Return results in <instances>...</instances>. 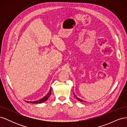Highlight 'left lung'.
<instances>
[{
  "mask_svg": "<svg viewBox=\"0 0 127 127\" xmlns=\"http://www.w3.org/2000/svg\"><path fill=\"white\" fill-rule=\"evenodd\" d=\"M74 96L75 97V98H76L77 99H78V100L79 101H80V102H84V101H83V100H82V99H80V98H79V97H78L75 94V93H74Z\"/></svg>",
  "mask_w": 127,
  "mask_h": 127,
  "instance_id": "1",
  "label": "left lung"
}]
</instances>
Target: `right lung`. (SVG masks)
<instances>
[{
  "label": "right lung",
  "instance_id": "add662e5",
  "mask_svg": "<svg viewBox=\"0 0 127 127\" xmlns=\"http://www.w3.org/2000/svg\"><path fill=\"white\" fill-rule=\"evenodd\" d=\"M51 89L50 90V91L49 93L47 94V95H45L44 97H43L42 98L39 99V100H37L36 101H33V102H29V101H26L28 103H33V104H37V103H43L44 102H45L46 101L48 100V98L50 97V96L51 95Z\"/></svg>",
  "mask_w": 127,
  "mask_h": 127
}]
</instances>
